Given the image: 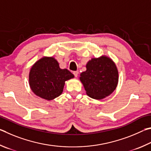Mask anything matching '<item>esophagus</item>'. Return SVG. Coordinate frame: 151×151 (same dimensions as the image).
I'll list each match as a JSON object with an SVG mask.
<instances>
[{
    "instance_id": "34e87169",
    "label": "esophagus",
    "mask_w": 151,
    "mask_h": 151,
    "mask_svg": "<svg viewBox=\"0 0 151 151\" xmlns=\"http://www.w3.org/2000/svg\"><path fill=\"white\" fill-rule=\"evenodd\" d=\"M73 75L74 76H75V77L76 78H77L78 77V74H79V72H78V71H73Z\"/></svg>"
}]
</instances>
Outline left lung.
<instances>
[{
	"instance_id": "obj_1",
	"label": "left lung",
	"mask_w": 151,
	"mask_h": 151,
	"mask_svg": "<svg viewBox=\"0 0 151 151\" xmlns=\"http://www.w3.org/2000/svg\"><path fill=\"white\" fill-rule=\"evenodd\" d=\"M80 80L89 97L102 99L117 88L118 70L115 62L106 55L93 58L87 63L86 71L81 73Z\"/></svg>"
}]
</instances>
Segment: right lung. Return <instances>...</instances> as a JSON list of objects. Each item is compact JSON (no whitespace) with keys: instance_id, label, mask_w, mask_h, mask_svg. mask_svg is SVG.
Masks as SVG:
<instances>
[{"instance_id":"1","label":"right lung","mask_w":151,"mask_h":151,"mask_svg":"<svg viewBox=\"0 0 151 151\" xmlns=\"http://www.w3.org/2000/svg\"><path fill=\"white\" fill-rule=\"evenodd\" d=\"M67 69H61L53 57H42L32 66L29 73V85L36 96L47 101L62 93L65 81L73 78Z\"/></svg>"}]
</instances>
